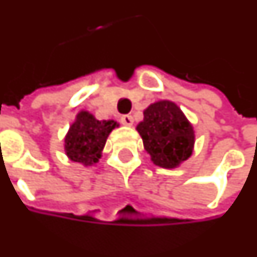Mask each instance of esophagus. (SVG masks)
Segmentation results:
<instances>
[{
  "label": "esophagus",
  "instance_id": "34e87169",
  "mask_svg": "<svg viewBox=\"0 0 257 257\" xmlns=\"http://www.w3.org/2000/svg\"><path fill=\"white\" fill-rule=\"evenodd\" d=\"M121 123L125 126H132L134 125V118L132 115H122L121 116Z\"/></svg>",
  "mask_w": 257,
  "mask_h": 257
}]
</instances>
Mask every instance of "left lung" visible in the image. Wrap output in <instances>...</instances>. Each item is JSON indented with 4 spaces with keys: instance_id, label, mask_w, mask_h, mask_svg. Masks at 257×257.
<instances>
[{
    "instance_id": "8db88e82",
    "label": "left lung",
    "mask_w": 257,
    "mask_h": 257,
    "mask_svg": "<svg viewBox=\"0 0 257 257\" xmlns=\"http://www.w3.org/2000/svg\"><path fill=\"white\" fill-rule=\"evenodd\" d=\"M143 115V121L136 129L156 166L175 168L191 157L195 132L177 104L161 100L150 104Z\"/></svg>"
}]
</instances>
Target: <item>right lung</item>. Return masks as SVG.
<instances>
[{
	"label": "right lung",
	"instance_id": "right-lung-1",
	"mask_svg": "<svg viewBox=\"0 0 257 257\" xmlns=\"http://www.w3.org/2000/svg\"><path fill=\"white\" fill-rule=\"evenodd\" d=\"M118 126L112 119L98 121L89 111H80L65 136L68 159L83 166H93L101 157L111 131Z\"/></svg>",
	"mask_w": 257,
	"mask_h": 257
}]
</instances>
